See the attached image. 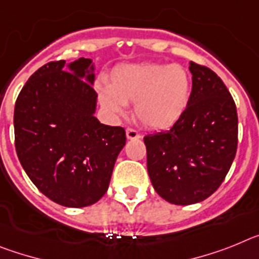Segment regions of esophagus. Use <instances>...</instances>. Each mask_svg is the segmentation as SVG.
Instances as JSON below:
<instances>
[{
	"label": "esophagus",
	"mask_w": 259,
	"mask_h": 259,
	"mask_svg": "<svg viewBox=\"0 0 259 259\" xmlns=\"http://www.w3.org/2000/svg\"><path fill=\"white\" fill-rule=\"evenodd\" d=\"M126 138L130 139V141H134V139L141 138V134H139L137 130L132 129V127H127V129H126Z\"/></svg>",
	"instance_id": "esophagus-1"
}]
</instances>
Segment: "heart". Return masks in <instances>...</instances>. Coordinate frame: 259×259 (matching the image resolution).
Returning a JSON list of instances; mask_svg holds the SVG:
<instances>
[{
  "label": "heart",
  "mask_w": 259,
  "mask_h": 259,
  "mask_svg": "<svg viewBox=\"0 0 259 259\" xmlns=\"http://www.w3.org/2000/svg\"><path fill=\"white\" fill-rule=\"evenodd\" d=\"M192 79L179 64L122 65L112 71L107 86L98 87V98L108 113L120 118L134 104L137 118L151 130H167L188 109Z\"/></svg>",
  "instance_id": "b5f03b06"
}]
</instances>
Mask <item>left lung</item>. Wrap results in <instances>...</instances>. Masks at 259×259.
Instances as JSON below:
<instances>
[{
  "label": "left lung",
  "instance_id": "1",
  "mask_svg": "<svg viewBox=\"0 0 259 259\" xmlns=\"http://www.w3.org/2000/svg\"><path fill=\"white\" fill-rule=\"evenodd\" d=\"M192 94L183 118L167 132L145 137L155 192L186 206L210 197L223 183L237 150V111L223 80L189 62Z\"/></svg>",
  "mask_w": 259,
  "mask_h": 259
}]
</instances>
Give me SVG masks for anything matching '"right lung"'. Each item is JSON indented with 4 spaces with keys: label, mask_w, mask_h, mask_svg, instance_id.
Listing matches in <instances>:
<instances>
[{
    "label": "right lung",
    "mask_w": 259,
    "mask_h": 259,
    "mask_svg": "<svg viewBox=\"0 0 259 259\" xmlns=\"http://www.w3.org/2000/svg\"><path fill=\"white\" fill-rule=\"evenodd\" d=\"M95 64L49 62L30 76L14 109L15 148L27 176L65 207H86L107 193L125 130L95 117Z\"/></svg>",
    "instance_id": "right-lung-1"
}]
</instances>
